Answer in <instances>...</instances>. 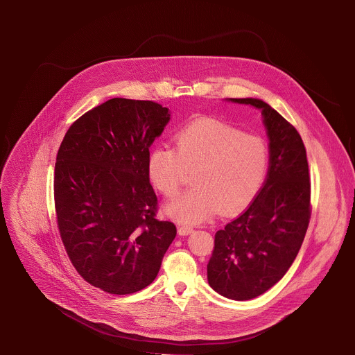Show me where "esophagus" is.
I'll return each mask as SVG.
<instances>
[{"label":"esophagus","instance_id":"obj_1","mask_svg":"<svg viewBox=\"0 0 355 355\" xmlns=\"http://www.w3.org/2000/svg\"><path fill=\"white\" fill-rule=\"evenodd\" d=\"M193 227H189V225H182V227H179L178 228V234L180 235V236H187V235H190V234H193Z\"/></svg>","mask_w":355,"mask_h":355}]
</instances>
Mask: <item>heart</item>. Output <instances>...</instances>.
Listing matches in <instances>:
<instances>
[{
  "instance_id": "obj_1",
  "label": "heart",
  "mask_w": 355,
  "mask_h": 355,
  "mask_svg": "<svg viewBox=\"0 0 355 355\" xmlns=\"http://www.w3.org/2000/svg\"><path fill=\"white\" fill-rule=\"evenodd\" d=\"M269 165L268 146L257 135L211 119L194 121L175 137V149L155 146L148 157V176L165 197H175L186 172L194 189L166 205L168 216L197 224L218 210H243L261 190Z\"/></svg>"
}]
</instances>
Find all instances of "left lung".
Returning a JSON list of instances; mask_svg holds the SVG:
<instances>
[{
	"label": "left lung",
	"mask_w": 355,
	"mask_h": 355,
	"mask_svg": "<svg viewBox=\"0 0 355 355\" xmlns=\"http://www.w3.org/2000/svg\"><path fill=\"white\" fill-rule=\"evenodd\" d=\"M261 109L269 138L266 180L250 206L214 235L207 282L220 295L248 301L290 269L309 227L310 176L297 128L266 102L230 98Z\"/></svg>",
	"instance_id": "left-lung-1"
}]
</instances>
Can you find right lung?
<instances>
[{
    "label": "right lung",
    "instance_id": "add662e5",
    "mask_svg": "<svg viewBox=\"0 0 355 355\" xmlns=\"http://www.w3.org/2000/svg\"><path fill=\"white\" fill-rule=\"evenodd\" d=\"M168 107L112 98L68 128L55 158L54 207L65 252L92 286L114 295L148 287L176 236L157 218L149 148Z\"/></svg>",
    "mask_w": 355,
    "mask_h": 355
}]
</instances>
